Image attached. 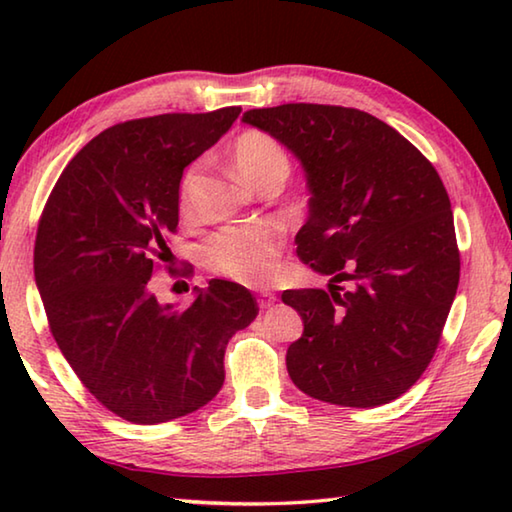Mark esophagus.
Segmentation results:
<instances>
[{"mask_svg":"<svg viewBox=\"0 0 512 512\" xmlns=\"http://www.w3.org/2000/svg\"><path fill=\"white\" fill-rule=\"evenodd\" d=\"M275 293H271V291H262L259 293V298H257V302H259V309H268L271 305H275Z\"/></svg>","mask_w":512,"mask_h":512,"instance_id":"esophagus-1","label":"esophagus"}]
</instances>
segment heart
Returning <instances> with one entry per match:
<instances>
[{"label":"heart","mask_w":512,"mask_h":512,"mask_svg":"<svg viewBox=\"0 0 512 512\" xmlns=\"http://www.w3.org/2000/svg\"><path fill=\"white\" fill-rule=\"evenodd\" d=\"M232 162L239 176L259 187L266 178L289 173V158L280 142L262 131L241 133L232 144ZM201 176V162L189 164L178 185V207L192 214L194 194ZM284 248V232L273 223L225 225L207 237L201 246L203 264L212 273L244 284H266L277 271V259Z\"/></svg>","instance_id":"1"}]
</instances>
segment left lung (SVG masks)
Returning <instances> with one entry per match:
<instances>
[{"label":"left lung","instance_id":"1","mask_svg":"<svg viewBox=\"0 0 512 512\" xmlns=\"http://www.w3.org/2000/svg\"><path fill=\"white\" fill-rule=\"evenodd\" d=\"M244 121L302 162L311 198L298 257L332 275L327 291L282 293L305 323L287 350L293 384L357 409L397 400L436 354L461 275L443 180L406 137L357 108L284 103Z\"/></svg>","mask_w":512,"mask_h":512}]
</instances>
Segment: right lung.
I'll use <instances>...</instances> for the list:
<instances>
[{
    "instance_id": "1",
    "label": "right lung",
    "mask_w": 512,
    "mask_h": 512,
    "mask_svg": "<svg viewBox=\"0 0 512 512\" xmlns=\"http://www.w3.org/2000/svg\"><path fill=\"white\" fill-rule=\"evenodd\" d=\"M239 112L110 126L74 155L42 210L33 273L51 334L83 386L128 422H169L214 400L225 345L259 311L228 280L196 291L189 307L160 305L151 291L178 228L183 169Z\"/></svg>"
}]
</instances>
